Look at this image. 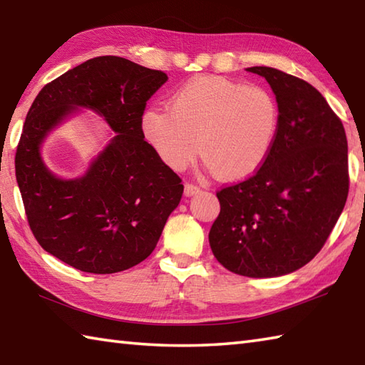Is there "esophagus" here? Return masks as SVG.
<instances>
[{"label":"esophagus","mask_w":365,"mask_h":365,"mask_svg":"<svg viewBox=\"0 0 365 365\" xmlns=\"http://www.w3.org/2000/svg\"><path fill=\"white\" fill-rule=\"evenodd\" d=\"M200 191H202V190H200V188L197 187V185H192V183H187V185H185V196H187V197L199 195Z\"/></svg>","instance_id":"1"}]
</instances>
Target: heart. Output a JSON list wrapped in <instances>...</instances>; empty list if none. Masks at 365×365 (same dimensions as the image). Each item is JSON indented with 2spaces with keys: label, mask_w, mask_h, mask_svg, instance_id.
<instances>
[{
  "label": "heart",
  "mask_w": 365,
  "mask_h": 365,
  "mask_svg": "<svg viewBox=\"0 0 365 365\" xmlns=\"http://www.w3.org/2000/svg\"><path fill=\"white\" fill-rule=\"evenodd\" d=\"M279 105L269 91L220 76L183 84L169 108L141 115V133L166 166L182 170L199 152L227 180L246 178L265 165L279 133Z\"/></svg>",
  "instance_id": "1"
}]
</instances>
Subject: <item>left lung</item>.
Segmentation results:
<instances>
[{"label": "left lung", "mask_w": 365, "mask_h": 365, "mask_svg": "<svg viewBox=\"0 0 365 365\" xmlns=\"http://www.w3.org/2000/svg\"><path fill=\"white\" fill-rule=\"evenodd\" d=\"M274 92L279 133L273 152L245 182L216 192L221 212L208 234L224 268L277 277L311 262L348 196V144L342 122L311 84L271 67H247Z\"/></svg>", "instance_id": "1"}]
</instances>
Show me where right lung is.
Instances as JSON below:
<instances>
[{
	"mask_svg": "<svg viewBox=\"0 0 365 365\" xmlns=\"http://www.w3.org/2000/svg\"><path fill=\"white\" fill-rule=\"evenodd\" d=\"M168 75L119 56L76 66L38 92L15 155L29 227L46 252L84 273L138 265L157 246L183 185L141 133L147 100ZM88 109L110 127L104 149L75 179L54 175L41 155L53 129Z\"/></svg>",
	"mask_w": 365,
	"mask_h": 365,
	"instance_id": "add662e5",
	"label": "right lung"
}]
</instances>
